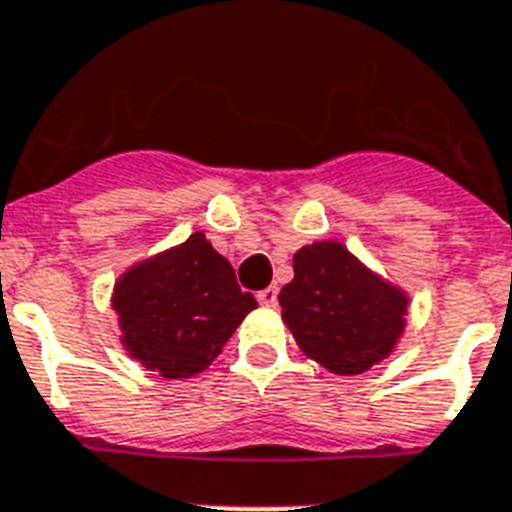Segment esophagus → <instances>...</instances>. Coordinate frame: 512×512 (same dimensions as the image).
I'll return each mask as SVG.
<instances>
[{"mask_svg":"<svg viewBox=\"0 0 512 512\" xmlns=\"http://www.w3.org/2000/svg\"><path fill=\"white\" fill-rule=\"evenodd\" d=\"M257 302L263 307H276L278 302V286H268L263 292H257Z\"/></svg>","mask_w":512,"mask_h":512,"instance_id":"obj_1","label":"esophagus"}]
</instances>
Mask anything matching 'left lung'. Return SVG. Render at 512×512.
<instances>
[{"label": "left lung", "instance_id": "left-lung-1", "mask_svg": "<svg viewBox=\"0 0 512 512\" xmlns=\"http://www.w3.org/2000/svg\"><path fill=\"white\" fill-rule=\"evenodd\" d=\"M278 302L299 350L326 371L357 376L392 355L410 299L344 244L313 242L294 255Z\"/></svg>", "mask_w": 512, "mask_h": 512}]
</instances>
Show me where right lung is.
Segmentation results:
<instances>
[{"instance_id": "add662e5", "label": "right lung", "mask_w": 512, "mask_h": 512, "mask_svg": "<svg viewBox=\"0 0 512 512\" xmlns=\"http://www.w3.org/2000/svg\"><path fill=\"white\" fill-rule=\"evenodd\" d=\"M255 307L257 299L239 289L231 263L202 231L128 268L112 292L120 342L162 378L205 371Z\"/></svg>"}]
</instances>
